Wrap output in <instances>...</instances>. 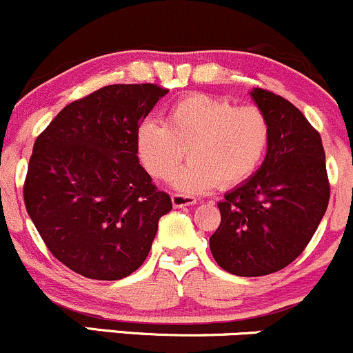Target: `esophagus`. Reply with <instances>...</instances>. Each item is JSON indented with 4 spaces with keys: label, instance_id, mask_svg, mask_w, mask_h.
I'll use <instances>...</instances> for the list:
<instances>
[{
    "label": "esophagus",
    "instance_id": "34e87169",
    "mask_svg": "<svg viewBox=\"0 0 353 353\" xmlns=\"http://www.w3.org/2000/svg\"><path fill=\"white\" fill-rule=\"evenodd\" d=\"M170 199H172L174 208H183V206L196 205V198H194V196L181 194V192H176V194H172V196H170Z\"/></svg>",
    "mask_w": 353,
    "mask_h": 353
}]
</instances>
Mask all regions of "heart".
Listing matches in <instances>:
<instances>
[{"label": "heart", "mask_w": 353, "mask_h": 353, "mask_svg": "<svg viewBox=\"0 0 353 353\" xmlns=\"http://www.w3.org/2000/svg\"><path fill=\"white\" fill-rule=\"evenodd\" d=\"M270 142L272 125L264 110L205 92L179 98L164 123L142 121L135 135L140 164L155 179H169L188 148L191 161L174 186L189 194L247 183L264 164Z\"/></svg>", "instance_id": "1"}]
</instances>
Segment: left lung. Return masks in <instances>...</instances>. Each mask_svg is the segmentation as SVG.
Here are the masks:
<instances>
[{
    "label": "left lung",
    "mask_w": 353,
    "mask_h": 353,
    "mask_svg": "<svg viewBox=\"0 0 353 353\" xmlns=\"http://www.w3.org/2000/svg\"><path fill=\"white\" fill-rule=\"evenodd\" d=\"M254 101L272 125V142L254 177L218 203L221 223L210 236L226 272L259 277L303 254L330 201L325 150L316 128L283 96L255 88Z\"/></svg>",
    "instance_id": "obj_1"
}]
</instances>
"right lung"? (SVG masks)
<instances>
[{
  "label": "right lung",
  "mask_w": 353,
  "mask_h": 353,
  "mask_svg": "<svg viewBox=\"0 0 353 353\" xmlns=\"http://www.w3.org/2000/svg\"><path fill=\"white\" fill-rule=\"evenodd\" d=\"M167 92L148 83L105 86L65 106L33 143L25 206L52 255L81 276L135 272L159 218L172 210L135 145L137 128Z\"/></svg>",
  "instance_id": "add662e5"
}]
</instances>
